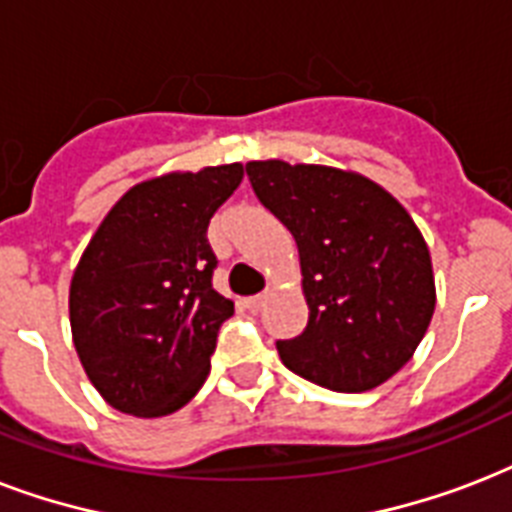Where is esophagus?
<instances>
[{"label":"esophagus","instance_id":"esophagus-1","mask_svg":"<svg viewBox=\"0 0 512 512\" xmlns=\"http://www.w3.org/2000/svg\"><path fill=\"white\" fill-rule=\"evenodd\" d=\"M265 303H268V292H263V295H252L244 300V305H247L249 311H260Z\"/></svg>","mask_w":512,"mask_h":512}]
</instances>
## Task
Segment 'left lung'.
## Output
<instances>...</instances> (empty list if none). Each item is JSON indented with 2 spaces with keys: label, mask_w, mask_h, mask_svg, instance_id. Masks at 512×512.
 Returning <instances> with one entry per match:
<instances>
[{
  "label": "left lung",
  "mask_w": 512,
  "mask_h": 512,
  "mask_svg": "<svg viewBox=\"0 0 512 512\" xmlns=\"http://www.w3.org/2000/svg\"><path fill=\"white\" fill-rule=\"evenodd\" d=\"M257 199L297 241L308 327L279 340L292 372L340 393L390 380L436 311L428 244L398 199L358 172L249 162Z\"/></svg>",
  "instance_id": "8db88e82"
}]
</instances>
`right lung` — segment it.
<instances>
[{
	"label": "right lung",
	"mask_w": 512,
	"mask_h": 512,
	"mask_svg": "<svg viewBox=\"0 0 512 512\" xmlns=\"http://www.w3.org/2000/svg\"><path fill=\"white\" fill-rule=\"evenodd\" d=\"M239 162L132 185L74 268L71 337L106 404L164 417L196 396L233 303L212 287L207 228L239 188Z\"/></svg>",
	"instance_id": "1"
}]
</instances>
